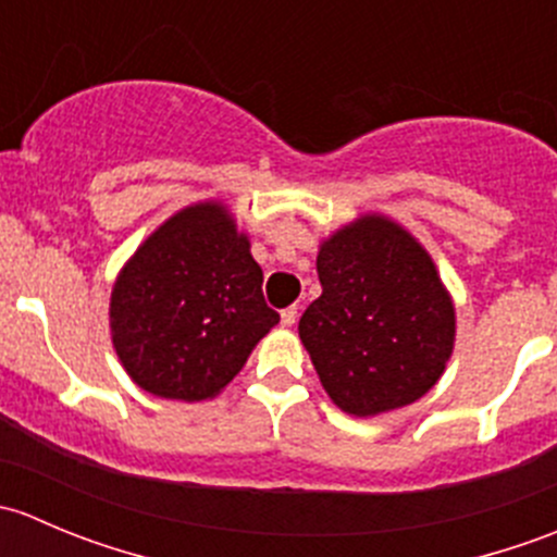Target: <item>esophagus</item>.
Returning a JSON list of instances; mask_svg holds the SVG:
<instances>
[{
	"mask_svg": "<svg viewBox=\"0 0 557 557\" xmlns=\"http://www.w3.org/2000/svg\"><path fill=\"white\" fill-rule=\"evenodd\" d=\"M296 318H299V312H296V307H288V310L280 312V323H283V325H294Z\"/></svg>",
	"mask_w": 557,
	"mask_h": 557,
	"instance_id": "esophagus-1",
	"label": "esophagus"
}]
</instances>
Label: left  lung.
<instances>
[{"label": "left lung", "mask_w": 557, "mask_h": 557, "mask_svg": "<svg viewBox=\"0 0 557 557\" xmlns=\"http://www.w3.org/2000/svg\"><path fill=\"white\" fill-rule=\"evenodd\" d=\"M318 277L323 294L301 314L299 339L342 412H393L440 383L455 347V301L409 228L361 212L320 239Z\"/></svg>", "instance_id": "8db88e82"}]
</instances>
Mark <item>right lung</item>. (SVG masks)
<instances>
[{"label": "right lung", "mask_w": 557, "mask_h": 557, "mask_svg": "<svg viewBox=\"0 0 557 557\" xmlns=\"http://www.w3.org/2000/svg\"><path fill=\"white\" fill-rule=\"evenodd\" d=\"M261 283L250 234L226 201L166 218L112 283L110 339L132 383L188 404L221 396L280 320Z\"/></svg>", "instance_id": "right-lung-1"}]
</instances>
